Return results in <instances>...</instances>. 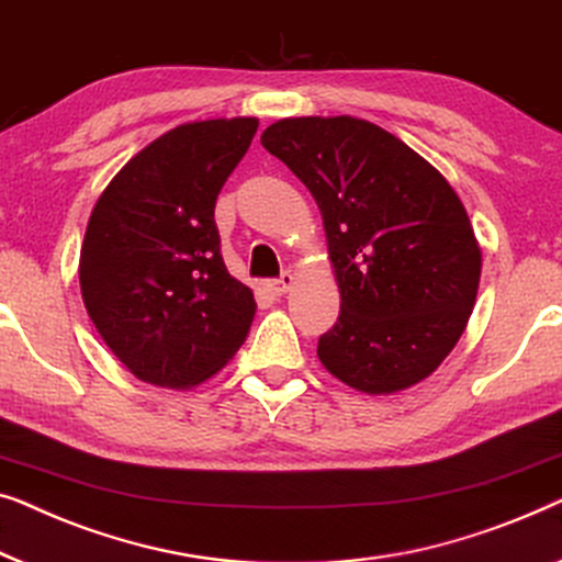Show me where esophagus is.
Segmentation results:
<instances>
[{"label": "esophagus", "mask_w": 562, "mask_h": 562, "mask_svg": "<svg viewBox=\"0 0 562 562\" xmlns=\"http://www.w3.org/2000/svg\"><path fill=\"white\" fill-rule=\"evenodd\" d=\"M292 284H295V274L292 272H282L278 280H272L270 282V290L274 292V295H284V292H288Z\"/></svg>", "instance_id": "obj_1"}]
</instances>
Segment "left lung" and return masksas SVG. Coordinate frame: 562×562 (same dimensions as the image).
Segmentation results:
<instances>
[{
  "label": "left lung",
  "mask_w": 562,
  "mask_h": 562,
  "mask_svg": "<svg viewBox=\"0 0 562 562\" xmlns=\"http://www.w3.org/2000/svg\"><path fill=\"white\" fill-rule=\"evenodd\" d=\"M262 145L318 203L341 313L318 359L344 384L392 394L423 382L471 318L481 249L461 199L428 160L353 116H297Z\"/></svg>",
  "instance_id": "obj_1"
}]
</instances>
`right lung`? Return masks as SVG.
Wrapping results in <instances>:
<instances>
[{"instance_id": "right-lung-1", "label": "right lung", "mask_w": 562, "mask_h": 562, "mask_svg": "<svg viewBox=\"0 0 562 562\" xmlns=\"http://www.w3.org/2000/svg\"><path fill=\"white\" fill-rule=\"evenodd\" d=\"M259 122H188L132 157L93 205L81 262L93 326L142 382L188 390L239 351L255 295L221 257L213 209Z\"/></svg>"}]
</instances>
